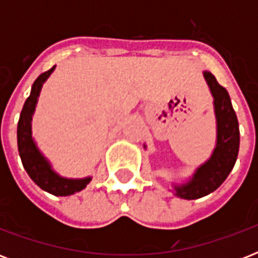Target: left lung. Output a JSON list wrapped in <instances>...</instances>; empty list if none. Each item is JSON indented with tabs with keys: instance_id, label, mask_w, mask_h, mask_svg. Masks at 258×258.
I'll return each mask as SVG.
<instances>
[{
	"instance_id": "1",
	"label": "left lung",
	"mask_w": 258,
	"mask_h": 258,
	"mask_svg": "<svg viewBox=\"0 0 258 258\" xmlns=\"http://www.w3.org/2000/svg\"><path fill=\"white\" fill-rule=\"evenodd\" d=\"M204 76L214 97L217 145L210 159L197 169L191 179L180 186H174L175 196L184 200H197L220 187L234 167L240 147L238 120L228 91L218 84L210 72L205 71Z\"/></svg>"
}]
</instances>
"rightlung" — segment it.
Listing matches in <instances>:
<instances>
[{
    "label": "right lung",
    "instance_id": "obj_1",
    "mask_svg": "<svg viewBox=\"0 0 258 258\" xmlns=\"http://www.w3.org/2000/svg\"><path fill=\"white\" fill-rule=\"evenodd\" d=\"M54 67L49 71L41 74L34 80L29 97L25 100V104L22 107L21 115L17 125V143L20 157H21L24 169L26 170L28 175L32 178L34 183L42 190L53 194V196L66 197L75 194V192L82 191L89 183L91 178H83V179H68L62 178L52 170L49 162L42 157V154L38 151L32 138V128H30V121L32 115L34 112L36 104H37L38 95L41 91L42 84L49 78V75L53 72Z\"/></svg>",
    "mask_w": 258,
    "mask_h": 258
}]
</instances>
